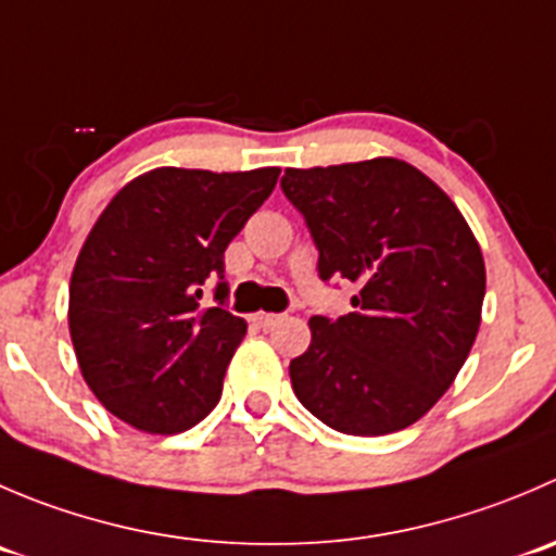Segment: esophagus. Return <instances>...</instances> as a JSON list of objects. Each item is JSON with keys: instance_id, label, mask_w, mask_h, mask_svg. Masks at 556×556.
<instances>
[{"instance_id": "esophagus-1", "label": "esophagus", "mask_w": 556, "mask_h": 556, "mask_svg": "<svg viewBox=\"0 0 556 556\" xmlns=\"http://www.w3.org/2000/svg\"><path fill=\"white\" fill-rule=\"evenodd\" d=\"M277 320H279V315H274V312H255V315H252V323H255L257 328H268V326H274Z\"/></svg>"}]
</instances>
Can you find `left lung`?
Wrapping results in <instances>:
<instances>
[{"instance_id":"obj_1","label":"left lung","mask_w":556,"mask_h":556,"mask_svg":"<svg viewBox=\"0 0 556 556\" xmlns=\"http://www.w3.org/2000/svg\"><path fill=\"white\" fill-rule=\"evenodd\" d=\"M320 279L358 285L355 312L309 320L290 361L299 402L342 434L407 429L456 380L481 326L486 266L456 203L404 160L288 168Z\"/></svg>"}]
</instances>
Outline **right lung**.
<instances>
[{
	"instance_id": "obj_1",
	"label": "right lung",
	"mask_w": 556,
	"mask_h": 556,
	"mask_svg": "<svg viewBox=\"0 0 556 556\" xmlns=\"http://www.w3.org/2000/svg\"><path fill=\"white\" fill-rule=\"evenodd\" d=\"M279 168H154L113 195L70 279V339L102 407L149 434H176L219 402L247 333L225 309V250L263 206Z\"/></svg>"
}]
</instances>
